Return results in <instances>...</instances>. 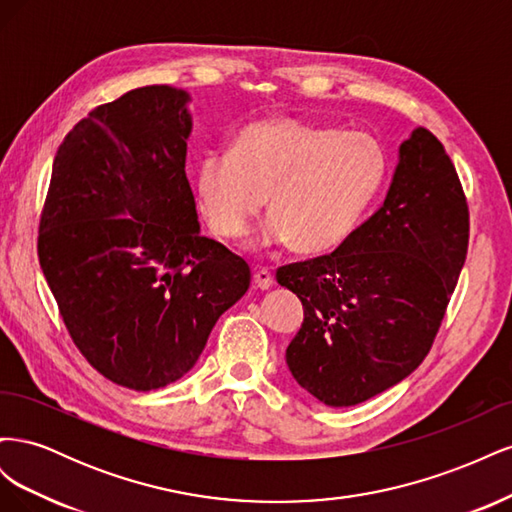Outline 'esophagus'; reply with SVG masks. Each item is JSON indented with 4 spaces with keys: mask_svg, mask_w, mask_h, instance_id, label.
Segmentation results:
<instances>
[{
    "mask_svg": "<svg viewBox=\"0 0 512 512\" xmlns=\"http://www.w3.org/2000/svg\"><path fill=\"white\" fill-rule=\"evenodd\" d=\"M254 284L260 290H269L273 286V273L267 267H258L254 271Z\"/></svg>",
    "mask_w": 512,
    "mask_h": 512,
    "instance_id": "34e87169",
    "label": "esophagus"
}]
</instances>
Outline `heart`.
Here are the masks:
<instances>
[{
    "label": "heart",
    "mask_w": 512,
    "mask_h": 512,
    "mask_svg": "<svg viewBox=\"0 0 512 512\" xmlns=\"http://www.w3.org/2000/svg\"><path fill=\"white\" fill-rule=\"evenodd\" d=\"M384 175L386 153L371 134L271 117L245 126L232 151L207 153L196 188L220 237H245L267 196L262 243L290 241L301 254H320L359 224Z\"/></svg>",
    "instance_id": "obj_1"
}]
</instances>
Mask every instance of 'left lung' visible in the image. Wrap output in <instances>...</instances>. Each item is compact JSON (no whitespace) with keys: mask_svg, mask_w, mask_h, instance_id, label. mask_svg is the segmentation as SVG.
Listing matches in <instances>:
<instances>
[{"mask_svg":"<svg viewBox=\"0 0 512 512\" xmlns=\"http://www.w3.org/2000/svg\"><path fill=\"white\" fill-rule=\"evenodd\" d=\"M470 213L442 143L416 128L399 145L384 205L335 252L292 262L277 284L303 303L286 363L307 393L348 408L423 363L468 254Z\"/></svg>","mask_w":512,"mask_h":512,"instance_id":"obj_1","label":"left lung"}]
</instances>
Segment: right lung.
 <instances>
[{
	"instance_id": "right-lung-1",
	"label": "right lung",
	"mask_w": 512,
	"mask_h": 512,
	"mask_svg": "<svg viewBox=\"0 0 512 512\" xmlns=\"http://www.w3.org/2000/svg\"><path fill=\"white\" fill-rule=\"evenodd\" d=\"M188 102L149 85L94 108L59 145L40 215V267L72 342L132 391L188 374L250 288L247 262L200 235Z\"/></svg>"
}]
</instances>
